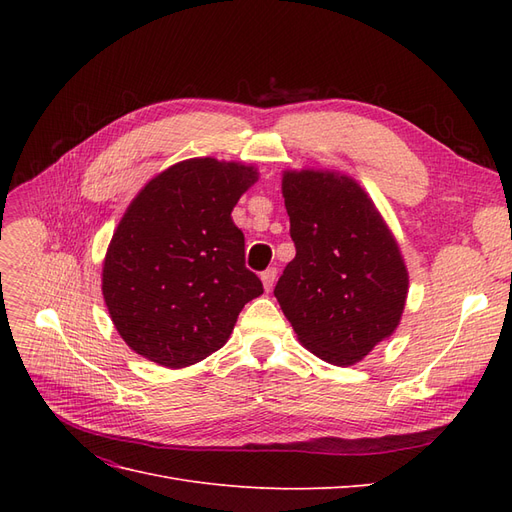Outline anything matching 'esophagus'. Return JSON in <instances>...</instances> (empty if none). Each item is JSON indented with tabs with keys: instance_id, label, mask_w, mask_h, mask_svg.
Wrapping results in <instances>:
<instances>
[{
	"instance_id": "obj_1",
	"label": "esophagus",
	"mask_w": 512,
	"mask_h": 512,
	"mask_svg": "<svg viewBox=\"0 0 512 512\" xmlns=\"http://www.w3.org/2000/svg\"><path fill=\"white\" fill-rule=\"evenodd\" d=\"M275 277H277V269H267V271L260 273V280H262V284H265V290H267V292L273 288Z\"/></svg>"
}]
</instances>
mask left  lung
I'll list each match as a JSON object with an SVG mask.
<instances>
[{
  "instance_id": "obj_1",
  "label": "left lung",
  "mask_w": 512,
  "mask_h": 512,
  "mask_svg": "<svg viewBox=\"0 0 512 512\" xmlns=\"http://www.w3.org/2000/svg\"><path fill=\"white\" fill-rule=\"evenodd\" d=\"M282 196L297 247L275 297L301 346L337 367L363 361L404 314L410 275L393 230L350 175L286 168Z\"/></svg>"
}]
</instances>
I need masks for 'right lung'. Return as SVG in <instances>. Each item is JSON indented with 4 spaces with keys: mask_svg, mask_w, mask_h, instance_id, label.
I'll use <instances>...</instances> for the list:
<instances>
[{
    "mask_svg": "<svg viewBox=\"0 0 512 512\" xmlns=\"http://www.w3.org/2000/svg\"><path fill=\"white\" fill-rule=\"evenodd\" d=\"M252 164L190 158L138 192L102 262V297L117 333L143 359L181 369L220 350L262 282L245 269L230 213L258 181Z\"/></svg>",
    "mask_w": 512,
    "mask_h": 512,
    "instance_id": "1",
    "label": "right lung"
}]
</instances>
